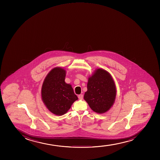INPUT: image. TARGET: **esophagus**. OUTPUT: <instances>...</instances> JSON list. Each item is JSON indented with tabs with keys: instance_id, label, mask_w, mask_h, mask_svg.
I'll list each match as a JSON object with an SVG mask.
<instances>
[{
	"instance_id": "34e87169",
	"label": "esophagus",
	"mask_w": 160,
	"mask_h": 160,
	"mask_svg": "<svg viewBox=\"0 0 160 160\" xmlns=\"http://www.w3.org/2000/svg\"><path fill=\"white\" fill-rule=\"evenodd\" d=\"M78 99L79 100H82L83 99V94H79L78 96Z\"/></svg>"
}]
</instances>
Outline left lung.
I'll use <instances>...</instances> for the list:
<instances>
[{
    "instance_id": "8db88e82",
    "label": "left lung",
    "mask_w": 160,
    "mask_h": 160,
    "mask_svg": "<svg viewBox=\"0 0 160 160\" xmlns=\"http://www.w3.org/2000/svg\"><path fill=\"white\" fill-rule=\"evenodd\" d=\"M84 99L94 112L103 114L110 109L116 96L114 79L108 72L101 68L96 69L88 77Z\"/></svg>"
}]
</instances>
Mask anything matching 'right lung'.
I'll return each mask as SVG.
<instances>
[{
	"label": "right lung",
	"mask_w": 160,
	"mask_h": 160,
	"mask_svg": "<svg viewBox=\"0 0 160 160\" xmlns=\"http://www.w3.org/2000/svg\"><path fill=\"white\" fill-rule=\"evenodd\" d=\"M66 71L60 67L52 69L42 83L41 95L44 105L51 112L61 116L66 114L78 97L70 84L65 82Z\"/></svg>",
	"instance_id": "1"
}]
</instances>
